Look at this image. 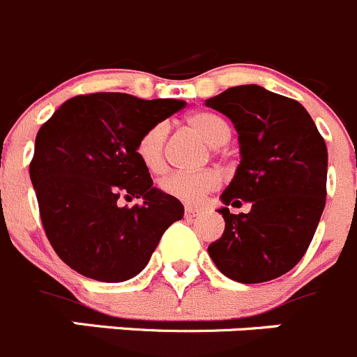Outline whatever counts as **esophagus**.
Here are the masks:
<instances>
[{
    "instance_id": "obj_1",
    "label": "esophagus",
    "mask_w": 357,
    "mask_h": 357,
    "mask_svg": "<svg viewBox=\"0 0 357 357\" xmlns=\"http://www.w3.org/2000/svg\"><path fill=\"white\" fill-rule=\"evenodd\" d=\"M200 212L202 211L198 207H185V218H196Z\"/></svg>"
}]
</instances>
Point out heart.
<instances>
[{
    "label": "heart",
    "instance_id": "1",
    "mask_svg": "<svg viewBox=\"0 0 357 357\" xmlns=\"http://www.w3.org/2000/svg\"><path fill=\"white\" fill-rule=\"evenodd\" d=\"M189 130L200 136L208 146H221L230 139L231 129L227 120L211 111H195L185 119ZM168 126L165 122L153 123L142 132L136 143V153L139 161L150 172H161L165 168V149ZM161 191L182 204L196 205L204 200L208 192L221 185V175L215 169L202 172H173L161 181Z\"/></svg>",
    "mask_w": 357,
    "mask_h": 357
}]
</instances>
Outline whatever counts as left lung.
Returning <instances> with one entry per match:
<instances>
[{"mask_svg":"<svg viewBox=\"0 0 357 357\" xmlns=\"http://www.w3.org/2000/svg\"><path fill=\"white\" fill-rule=\"evenodd\" d=\"M205 106L234 122L241 165L219 208L225 231L208 255L225 276L264 283L283 276L305 257L326 207L328 149L297 100L257 84L225 90ZM250 201L248 215L227 205Z\"/></svg>","mask_w":357,"mask_h":357,"instance_id":"left-lung-1","label":"left lung"}]
</instances>
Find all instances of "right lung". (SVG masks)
<instances>
[{"label": "right lung", "instance_id": "add662e5", "mask_svg": "<svg viewBox=\"0 0 357 357\" xmlns=\"http://www.w3.org/2000/svg\"><path fill=\"white\" fill-rule=\"evenodd\" d=\"M184 106L175 99L86 93L61 104L38 129L29 178L45 235L70 269L106 283L130 280L149 264L166 228L182 219L181 202L153 188L136 143ZM130 197L144 204L119 205Z\"/></svg>", "mask_w": 357, "mask_h": 357}]
</instances>
